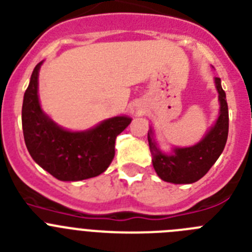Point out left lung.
Listing matches in <instances>:
<instances>
[{
    "instance_id": "8db88e82",
    "label": "left lung",
    "mask_w": 252,
    "mask_h": 252,
    "mask_svg": "<svg viewBox=\"0 0 252 252\" xmlns=\"http://www.w3.org/2000/svg\"><path fill=\"white\" fill-rule=\"evenodd\" d=\"M220 101V113L216 124L206 136L194 146L175 148L171 154H164L154 140L153 130H149L148 140L153 155V166L160 179L174 184H190L207 174L223 151L228 136V106L221 79L215 78Z\"/></svg>"
}]
</instances>
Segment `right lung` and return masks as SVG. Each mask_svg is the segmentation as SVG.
<instances>
[{"label":"right lung","mask_w":252,"mask_h":252,"mask_svg":"<svg viewBox=\"0 0 252 252\" xmlns=\"http://www.w3.org/2000/svg\"><path fill=\"white\" fill-rule=\"evenodd\" d=\"M41 64L43 62L32 70L22 102V131L31 158L63 182L102 174L115 157L116 137L131 124V119L117 116L78 132L58 126L40 107L37 79Z\"/></svg>","instance_id":"1"}]
</instances>
